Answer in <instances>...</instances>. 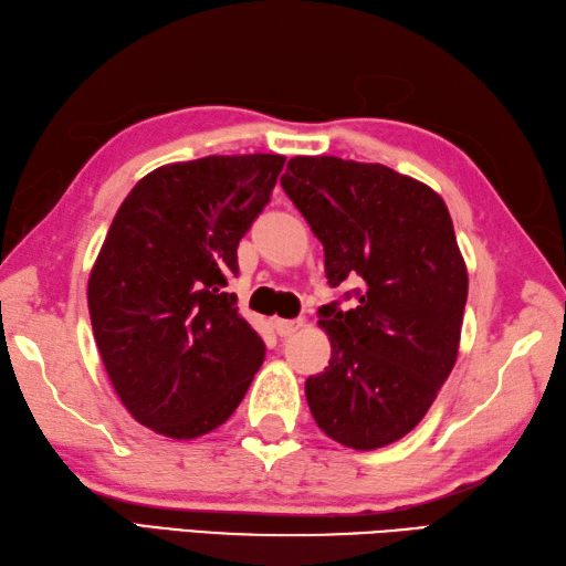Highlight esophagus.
Segmentation results:
<instances>
[{"instance_id":"1","label":"esophagus","mask_w":566,"mask_h":566,"mask_svg":"<svg viewBox=\"0 0 566 566\" xmlns=\"http://www.w3.org/2000/svg\"><path fill=\"white\" fill-rule=\"evenodd\" d=\"M300 326H303V319H273V329L279 336H291Z\"/></svg>"}]
</instances>
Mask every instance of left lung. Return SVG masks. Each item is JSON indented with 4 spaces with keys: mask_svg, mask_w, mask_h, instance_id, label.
Returning a JSON list of instances; mask_svg holds the SVG:
<instances>
[{
    "mask_svg": "<svg viewBox=\"0 0 566 566\" xmlns=\"http://www.w3.org/2000/svg\"><path fill=\"white\" fill-rule=\"evenodd\" d=\"M281 186L322 242L332 287L360 279L354 310H319L332 358L305 382L312 417L346 448L395 443L458 358L468 269L450 212L426 184L342 157H293Z\"/></svg>",
    "mask_w": 566,
    "mask_h": 566,
    "instance_id": "left-lung-1",
    "label": "left lung"
}]
</instances>
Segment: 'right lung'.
I'll return each instance as SVG.
<instances>
[{
  "label": "right lung",
  "instance_id": "obj_1",
  "mask_svg": "<svg viewBox=\"0 0 566 566\" xmlns=\"http://www.w3.org/2000/svg\"><path fill=\"white\" fill-rule=\"evenodd\" d=\"M283 155H210L149 171L123 200L90 275L98 354L147 429L188 441L240 407L261 336L224 293Z\"/></svg>",
  "mask_w": 566,
  "mask_h": 566
}]
</instances>
